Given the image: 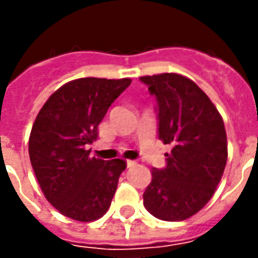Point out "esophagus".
Instances as JSON below:
<instances>
[{
    "label": "esophagus",
    "instance_id": "esophagus-1",
    "mask_svg": "<svg viewBox=\"0 0 258 258\" xmlns=\"http://www.w3.org/2000/svg\"><path fill=\"white\" fill-rule=\"evenodd\" d=\"M135 164H137L135 160H127V167H133V166H135Z\"/></svg>",
    "mask_w": 258,
    "mask_h": 258
}]
</instances>
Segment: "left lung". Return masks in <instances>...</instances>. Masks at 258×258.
I'll return each instance as SVG.
<instances>
[{"label": "left lung", "instance_id": "8db88e82", "mask_svg": "<svg viewBox=\"0 0 258 258\" xmlns=\"http://www.w3.org/2000/svg\"><path fill=\"white\" fill-rule=\"evenodd\" d=\"M156 96L159 140L171 144L166 167L152 168L144 206L163 221H182L202 210L216 192L227 164L221 114L192 80L177 73L144 76Z\"/></svg>", "mask_w": 258, "mask_h": 258}]
</instances>
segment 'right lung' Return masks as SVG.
I'll return each instance as SVG.
<instances>
[{"label": "right lung", "mask_w": 258, "mask_h": 258, "mask_svg": "<svg viewBox=\"0 0 258 258\" xmlns=\"http://www.w3.org/2000/svg\"><path fill=\"white\" fill-rule=\"evenodd\" d=\"M130 84V79L73 80L37 114L29 138L31 166L48 202L72 220L95 221L110 207L127 164L91 157L87 145L98 138L107 109Z\"/></svg>", "instance_id": "add662e5"}]
</instances>
